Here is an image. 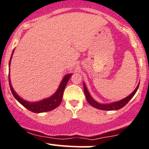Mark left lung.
Returning a JSON list of instances; mask_svg holds the SVG:
<instances>
[{
    "label": "left lung",
    "mask_w": 149,
    "mask_h": 149,
    "mask_svg": "<svg viewBox=\"0 0 149 149\" xmlns=\"http://www.w3.org/2000/svg\"><path fill=\"white\" fill-rule=\"evenodd\" d=\"M83 87H84V92H85V97H86L87 101H88L91 106H93V107H95V108L98 109H101V110L112 111V110H118L120 109L123 108V107H125V106L129 102L130 100L134 96L135 93H136L137 91H138L139 85H138V86H137V88H135V91H134L130 95H128V96L126 97V98H125L124 99L121 100V101H117V102H114V103H111V104H99V103L96 102V101H95V100L91 97V95H90L89 92H88L85 83H83Z\"/></svg>",
    "instance_id": "obj_1"
}]
</instances>
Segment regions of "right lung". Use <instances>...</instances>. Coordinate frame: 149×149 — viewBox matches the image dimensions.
Returning a JSON list of instances; mask_svg holds the SVG:
<instances>
[{"label":"right lung","instance_id":"1","mask_svg":"<svg viewBox=\"0 0 149 149\" xmlns=\"http://www.w3.org/2000/svg\"><path fill=\"white\" fill-rule=\"evenodd\" d=\"M13 53H14V51H13L12 54H11V57H12ZM11 59H10L9 61V67ZM71 75L72 74H66L65 76H64L62 81H61V84H60L59 87H58V90H57V91L54 94V95H51L49 98H45V99L42 100V101H38V102H29V101H25V100L22 99V98H20V97L16 93V92L14 91L12 86H11V82H10L9 74H8V81H9L10 89H11L13 95H14V98H15L22 105L24 106L25 108L27 109L29 111H32V112L41 113L51 111V110L54 109H56V107H58V106H59L61 101H62V96L63 93H64V89H65V87L66 85H67V82H68L69 79L71 77Z\"/></svg>","mask_w":149,"mask_h":149}]
</instances>
